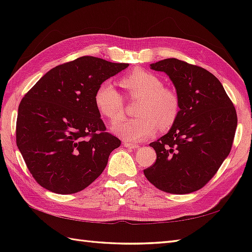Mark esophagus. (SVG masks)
<instances>
[{
    "instance_id": "1",
    "label": "esophagus",
    "mask_w": 252,
    "mask_h": 252,
    "mask_svg": "<svg viewBox=\"0 0 252 252\" xmlns=\"http://www.w3.org/2000/svg\"><path fill=\"white\" fill-rule=\"evenodd\" d=\"M123 145H125L126 148H131V149H135L140 147L138 144H134V143H130V142H123Z\"/></svg>"
}]
</instances>
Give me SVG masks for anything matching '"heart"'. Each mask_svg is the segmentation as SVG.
<instances>
[{
  "label": "heart",
  "mask_w": 252,
  "mask_h": 252,
  "mask_svg": "<svg viewBox=\"0 0 252 252\" xmlns=\"http://www.w3.org/2000/svg\"><path fill=\"white\" fill-rule=\"evenodd\" d=\"M120 84L127 97L138 100L137 117L116 125L112 127L116 134L127 141H143L154 135L158 127L160 131L169 130L178 120L180 96L155 73L134 69L120 80ZM94 101L99 114L110 122L120 121L125 116L122 95L109 82H103L97 88Z\"/></svg>",
  "instance_id": "heart-1"
}]
</instances>
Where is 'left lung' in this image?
Returning <instances> with one entry per match:
<instances>
[{
	"label": "left lung",
	"instance_id": "1",
	"mask_svg": "<svg viewBox=\"0 0 252 252\" xmlns=\"http://www.w3.org/2000/svg\"><path fill=\"white\" fill-rule=\"evenodd\" d=\"M151 67L168 74L180 96L181 109L167 134L149 144L157 159L144 174L160 190L189 194L215 176L231 152L236 109L221 82L206 69L176 58Z\"/></svg>",
	"mask_w": 252,
	"mask_h": 252
}]
</instances>
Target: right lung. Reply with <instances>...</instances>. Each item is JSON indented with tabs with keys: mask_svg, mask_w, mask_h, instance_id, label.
Wrapping results in <instances>:
<instances>
[{
	"mask_svg": "<svg viewBox=\"0 0 252 252\" xmlns=\"http://www.w3.org/2000/svg\"><path fill=\"white\" fill-rule=\"evenodd\" d=\"M129 63L82 56L46 72L21 99L16 144L37 184L74 194L98 178L121 141L100 119L94 96Z\"/></svg>",
	"mask_w": 252,
	"mask_h": 252,
	"instance_id": "obj_1",
	"label": "right lung"
}]
</instances>
